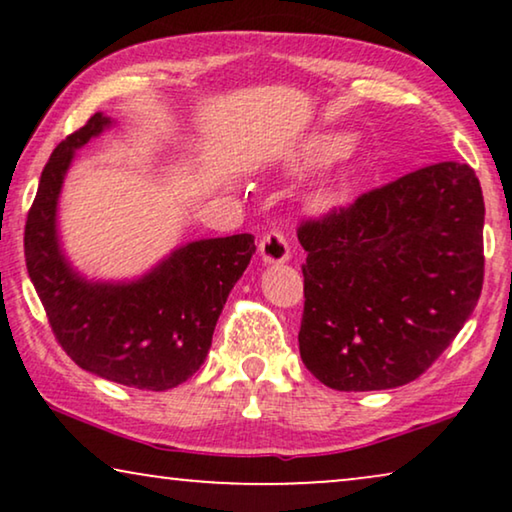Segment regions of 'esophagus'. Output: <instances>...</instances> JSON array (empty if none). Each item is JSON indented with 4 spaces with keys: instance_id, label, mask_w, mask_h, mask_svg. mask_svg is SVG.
<instances>
[{
    "instance_id": "1",
    "label": "esophagus",
    "mask_w": 512,
    "mask_h": 512,
    "mask_svg": "<svg viewBox=\"0 0 512 512\" xmlns=\"http://www.w3.org/2000/svg\"><path fill=\"white\" fill-rule=\"evenodd\" d=\"M258 254H261L263 263H286L291 258L289 240L279 230H270L258 242Z\"/></svg>"
}]
</instances>
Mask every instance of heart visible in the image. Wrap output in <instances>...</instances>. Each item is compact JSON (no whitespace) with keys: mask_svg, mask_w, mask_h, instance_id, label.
<instances>
[{"mask_svg":"<svg viewBox=\"0 0 512 512\" xmlns=\"http://www.w3.org/2000/svg\"><path fill=\"white\" fill-rule=\"evenodd\" d=\"M354 146V135L345 130H324L314 132V135L305 137L296 149H293L291 158L286 160V170L293 174L317 170V167H324L333 160L347 156ZM352 174L342 172L338 177L328 179L324 186L319 188L314 200H317L319 207H335L342 205L352 193Z\"/></svg>","mask_w":512,"mask_h":512,"instance_id":"b5f03b06","label":"heart"}]
</instances>
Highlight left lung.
Wrapping results in <instances>:
<instances>
[{
  "label": "left lung",
  "instance_id": "left-lung-1",
  "mask_svg": "<svg viewBox=\"0 0 512 512\" xmlns=\"http://www.w3.org/2000/svg\"><path fill=\"white\" fill-rule=\"evenodd\" d=\"M485 200L464 163H438L298 228L307 251L298 342L338 391L417 380L478 305Z\"/></svg>",
  "mask_w": 512,
  "mask_h": 512
}]
</instances>
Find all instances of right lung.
I'll list each match as a JSON object with an SVG mask.
<instances>
[{
    "instance_id": "obj_1",
    "label": "right lung",
    "mask_w": 512,
    "mask_h": 512,
    "mask_svg": "<svg viewBox=\"0 0 512 512\" xmlns=\"http://www.w3.org/2000/svg\"><path fill=\"white\" fill-rule=\"evenodd\" d=\"M114 121L97 111L55 146L25 223V263L55 338L76 366L125 387L186 382L212 347L226 298L254 256V235L209 237L172 249L135 279H88L60 242L58 202L76 151Z\"/></svg>"
}]
</instances>
